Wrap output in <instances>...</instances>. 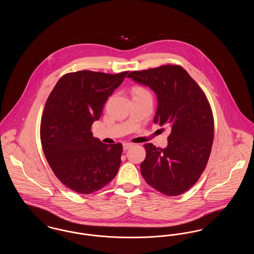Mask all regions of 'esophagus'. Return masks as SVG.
Here are the masks:
<instances>
[{
  "label": "esophagus",
  "mask_w": 254,
  "mask_h": 254,
  "mask_svg": "<svg viewBox=\"0 0 254 254\" xmlns=\"http://www.w3.org/2000/svg\"><path fill=\"white\" fill-rule=\"evenodd\" d=\"M131 144H129V143H124L123 144V148H124V150L125 151H127V149H129L130 147H131Z\"/></svg>",
  "instance_id": "1"
}]
</instances>
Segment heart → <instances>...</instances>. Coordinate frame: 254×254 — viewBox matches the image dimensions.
<instances>
[{
    "label": "heart",
    "instance_id": "b5f03b06",
    "mask_svg": "<svg viewBox=\"0 0 254 254\" xmlns=\"http://www.w3.org/2000/svg\"><path fill=\"white\" fill-rule=\"evenodd\" d=\"M133 97L145 96V95H150L149 92L142 86H135L132 89Z\"/></svg>",
    "mask_w": 254,
    "mask_h": 254
}]
</instances>
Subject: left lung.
<instances>
[{"label":"left lung","mask_w":254,"mask_h":254,"mask_svg":"<svg viewBox=\"0 0 254 254\" xmlns=\"http://www.w3.org/2000/svg\"><path fill=\"white\" fill-rule=\"evenodd\" d=\"M127 77L155 93L153 122L171 128L167 147L145 144L142 176L165 195L184 193L205 170L213 143V116L205 93L180 65L132 71Z\"/></svg>","instance_id":"obj_1"}]
</instances>
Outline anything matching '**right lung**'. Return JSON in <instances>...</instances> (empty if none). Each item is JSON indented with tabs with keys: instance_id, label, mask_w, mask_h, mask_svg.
<instances>
[{
	"instance_id": "right-lung-1",
	"label": "right lung",
	"mask_w": 254,
	"mask_h": 254,
	"mask_svg": "<svg viewBox=\"0 0 254 254\" xmlns=\"http://www.w3.org/2000/svg\"><path fill=\"white\" fill-rule=\"evenodd\" d=\"M127 73H68L47 100L41 121L43 150L56 177L75 192L101 190L119 170L121 143L103 144L90 128Z\"/></svg>"
}]
</instances>
